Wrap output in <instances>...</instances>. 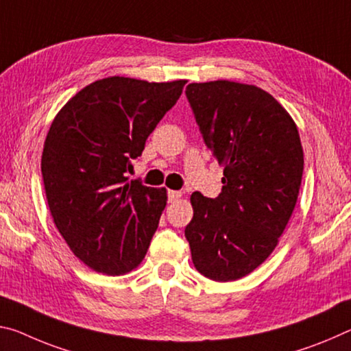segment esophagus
<instances>
[{
  "label": "esophagus",
  "instance_id": "esophagus-1",
  "mask_svg": "<svg viewBox=\"0 0 351 351\" xmlns=\"http://www.w3.org/2000/svg\"><path fill=\"white\" fill-rule=\"evenodd\" d=\"M182 197L181 192L178 191H169V202H176V199H180Z\"/></svg>",
  "mask_w": 351,
  "mask_h": 351
}]
</instances>
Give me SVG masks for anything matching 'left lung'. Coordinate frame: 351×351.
<instances>
[{"instance_id":"left-lung-1","label":"left lung","mask_w":351,"mask_h":351,"mask_svg":"<svg viewBox=\"0 0 351 351\" xmlns=\"http://www.w3.org/2000/svg\"><path fill=\"white\" fill-rule=\"evenodd\" d=\"M186 95L206 147L223 167L219 197H191L184 234L192 263L209 280L236 281L269 258L295 209L304 164L298 128L252 84L192 82Z\"/></svg>"}]
</instances>
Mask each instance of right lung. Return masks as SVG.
Returning <instances> with one entry per match:
<instances>
[{
	"label": "right lung",
	"instance_id": "add662e5",
	"mask_svg": "<svg viewBox=\"0 0 351 351\" xmlns=\"http://www.w3.org/2000/svg\"><path fill=\"white\" fill-rule=\"evenodd\" d=\"M186 82L104 77L70 98L49 126L42 153L49 213L73 254L98 274H130L145 258L167 191L125 173Z\"/></svg>",
	"mask_w": 351,
	"mask_h": 351
}]
</instances>
